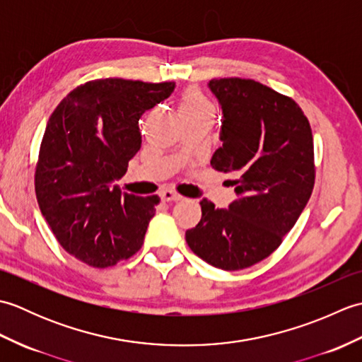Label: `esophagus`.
I'll return each instance as SVG.
<instances>
[{"instance_id": "34e87169", "label": "esophagus", "mask_w": 362, "mask_h": 362, "mask_svg": "<svg viewBox=\"0 0 362 362\" xmlns=\"http://www.w3.org/2000/svg\"><path fill=\"white\" fill-rule=\"evenodd\" d=\"M161 201H166V202H174V201H180L182 196L179 193H175L173 189H163L160 193Z\"/></svg>"}]
</instances>
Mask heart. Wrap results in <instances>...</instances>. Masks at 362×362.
<instances>
[{"label":"heart","instance_id":"heart-1","mask_svg":"<svg viewBox=\"0 0 362 362\" xmlns=\"http://www.w3.org/2000/svg\"><path fill=\"white\" fill-rule=\"evenodd\" d=\"M179 110L183 119L214 117L213 105L210 104L209 99L205 98L202 91L197 88H189L182 95Z\"/></svg>","mask_w":362,"mask_h":362}]
</instances>
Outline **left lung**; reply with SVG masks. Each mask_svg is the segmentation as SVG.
<instances>
[{
	"instance_id": "left-lung-1",
	"label": "left lung",
	"mask_w": 362,
	"mask_h": 362,
	"mask_svg": "<svg viewBox=\"0 0 362 362\" xmlns=\"http://www.w3.org/2000/svg\"><path fill=\"white\" fill-rule=\"evenodd\" d=\"M222 107L221 148L211 166L232 174L236 201L216 209L202 199V218L185 238L199 258L240 271L279 249L308 204L316 168L308 118L294 99L252 79H211Z\"/></svg>"
}]
</instances>
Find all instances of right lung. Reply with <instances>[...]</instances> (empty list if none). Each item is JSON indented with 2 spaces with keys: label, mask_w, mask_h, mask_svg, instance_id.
<instances>
[{
  "label": "right lung",
  "mask_w": 362,
  "mask_h": 362,
  "mask_svg": "<svg viewBox=\"0 0 362 362\" xmlns=\"http://www.w3.org/2000/svg\"><path fill=\"white\" fill-rule=\"evenodd\" d=\"M174 82L121 78L82 83L48 119L35 166V196L62 247L91 267H109L141 249L158 196L121 194L115 180L141 148V115Z\"/></svg>",
  "instance_id": "add662e5"
}]
</instances>
